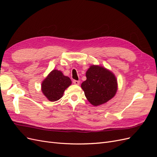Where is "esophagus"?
<instances>
[{
  "mask_svg": "<svg viewBox=\"0 0 157 157\" xmlns=\"http://www.w3.org/2000/svg\"><path fill=\"white\" fill-rule=\"evenodd\" d=\"M73 84H76V85H78L80 84V81L79 80H73Z\"/></svg>",
  "mask_w": 157,
  "mask_h": 157,
  "instance_id": "esophagus-1",
  "label": "esophagus"
}]
</instances>
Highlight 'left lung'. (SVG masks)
<instances>
[{
  "label": "left lung",
  "instance_id": "8db88e82",
  "mask_svg": "<svg viewBox=\"0 0 157 157\" xmlns=\"http://www.w3.org/2000/svg\"><path fill=\"white\" fill-rule=\"evenodd\" d=\"M86 80L81 87L88 101L94 106L110 100L117 90V79L111 71L103 67L92 65L86 73Z\"/></svg>",
  "mask_w": 157,
  "mask_h": 157
}]
</instances>
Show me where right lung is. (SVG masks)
Wrapping results in <instances>:
<instances>
[{
	"mask_svg": "<svg viewBox=\"0 0 157 157\" xmlns=\"http://www.w3.org/2000/svg\"><path fill=\"white\" fill-rule=\"evenodd\" d=\"M71 84V80L59 71L53 70L42 83V91L51 101L58 100L63 96L65 89Z\"/></svg>",
	"mask_w": 157,
	"mask_h": 157,
	"instance_id": "obj_1",
	"label": "right lung"
}]
</instances>
